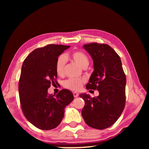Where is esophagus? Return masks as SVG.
<instances>
[{
    "mask_svg": "<svg viewBox=\"0 0 149 149\" xmlns=\"http://www.w3.org/2000/svg\"><path fill=\"white\" fill-rule=\"evenodd\" d=\"M73 96L74 97H77L79 96V94L76 92H73Z\"/></svg>",
    "mask_w": 149,
    "mask_h": 149,
    "instance_id": "esophagus-1",
    "label": "esophagus"
}]
</instances>
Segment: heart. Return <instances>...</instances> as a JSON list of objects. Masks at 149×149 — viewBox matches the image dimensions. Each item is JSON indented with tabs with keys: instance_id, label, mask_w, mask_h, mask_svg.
I'll list each match as a JSON object with an SVG mask.
<instances>
[{
	"instance_id": "obj_1",
	"label": "heart",
	"mask_w": 149,
	"mask_h": 149,
	"mask_svg": "<svg viewBox=\"0 0 149 149\" xmlns=\"http://www.w3.org/2000/svg\"><path fill=\"white\" fill-rule=\"evenodd\" d=\"M70 58L81 68H85L89 63V59L86 54L81 51H74L70 53H66L58 58L56 63V73L61 76L64 73L66 60ZM84 80L79 78H70L65 81V87L71 91H78L81 88Z\"/></svg>"
}]
</instances>
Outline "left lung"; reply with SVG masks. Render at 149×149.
<instances>
[{"instance_id": "obj_1", "label": "left lung", "mask_w": 149, "mask_h": 149, "mask_svg": "<svg viewBox=\"0 0 149 149\" xmlns=\"http://www.w3.org/2000/svg\"><path fill=\"white\" fill-rule=\"evenodd\" d=\"M83 48L91 56L94 68L86 89H97L99 96L80 94L85 102L81 114L89 127L104 129L116 123L124 109L125 74L119 56L109 45L92 43Z\"/></svg>"}]
</instances>
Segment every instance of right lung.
I'll list each match as a JSON object with an SVG mask.
<instances>
[{
  "instance_id": "1",
  "label": "right lung",
  "mask_w": 149,
  "mask_h": 149,
  "mask_svg": "<svg viewBox=\"0 0 149 149\" xmlns=\"http://www.w3.org/2000/svg\"><path fill=\"white\" fill-rule=\"evenodd\" d=\"M70 46L49 44L36 48L24 61L19 79L20 102L24 115L41 130L56 128L63 118L65 108L73 100L72 93L62 89L48 95L51 84L56 83L58 56Z\"/></svg>"
}]
</instances>
